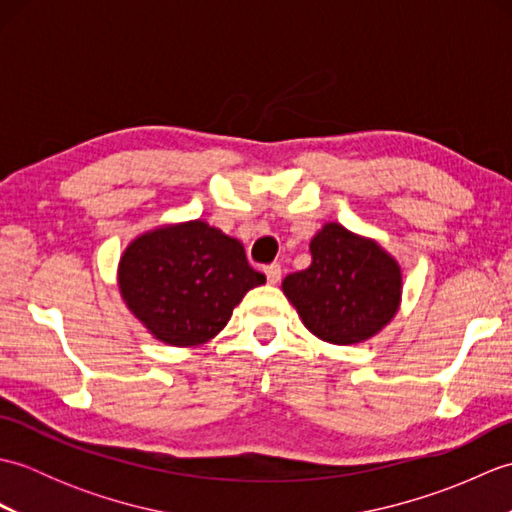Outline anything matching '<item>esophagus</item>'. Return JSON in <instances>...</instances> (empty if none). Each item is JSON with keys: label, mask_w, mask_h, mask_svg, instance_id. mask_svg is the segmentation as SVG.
I'll list each match as a JSON object with an SVG mask.
<instances>
[{"label": "esophagus", "mask_w": 512, "mask_h": 512, "mask_svg": "<svg viewBox=\"0 0 512 512\" xmlns=\"http://www.w3.org/2000/svg\"><path fill=\"white\" fill-rule=\"evenodd\" d=\"M264 273H266V279H268V284H279V279H281V266L279 264H270V266H266L264 268Z\"/></svg>", "instance_id": "esophagus-1"}]
</instances>
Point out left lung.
<instances>
[{"instance_id":"1","label":"left lung","mask_w":512,"mask_h":512,"mask_svg":"<svg viewBox=\"0 0 512 512\" xmlns=\"http://www.w3.org/2000/svg\"><path fill=\"white\" fill-rule=\"evenodd\" d=\"M310 257V266L288 275L281 290L317 339L365 343L396 317L402 266L376 239L325 222L310 239Z\"/></svg>"}]
</instances>
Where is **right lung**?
<instances>
[{"label":"right lung","mask_w":512,"mask_h":512,"mask_svg":"<svg viewBox=\"0 0 512 512\" xmlns=\"http://www.w3.org/2000/svg\"><path fill=\"white\" fill-rule=\"evenodd\" d=\"M127 310L156 341L198 347L220 334L235 306L266 277L244 244L204 220L160 224L136 235L116 270Z\"/></svg>","instance_id":"right-lung-1"}]
</instances>
